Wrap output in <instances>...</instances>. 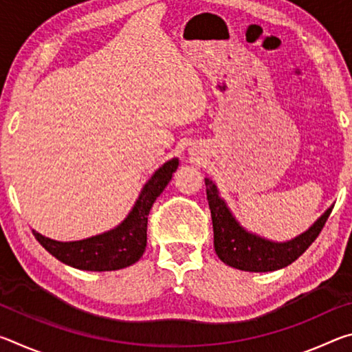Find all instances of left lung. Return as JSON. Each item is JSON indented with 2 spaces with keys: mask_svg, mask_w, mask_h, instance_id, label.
<instances>
[{
  "mask_svg": "<svg viewBox=\"0 0 352 352\" xmlns=\"http://www.w3.org/2000/svg\"><path fill=\"white\" fill-rule=\"evenodd\" d=\"M205 184L212 217L214 250L226 265L243 272H275L290 265L317 239L333 208H327L305 233L290 241L276 242L242 226L220 195L217 184L211 178H205Z\"/></svg>",
  "mask_w": 352,
  "mask_h": 352,
  "instance_id": "left-lung-1",
  "label": "left lung"
}]
</instances>
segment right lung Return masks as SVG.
I'll list each match as a JSON object with an SVG mask.
<instances>
[{
    "label": "right lung",
    "instance_id": "add662e5",
    "mask_svg": "<svg viewBox=\"0 0 352 352\" xmlns=\"http://www.w3.org/2000/svg\"><path fill=\"white\" fill-rule=\"evenodd\" d=\"M178 158L166 162L153 172L136 199L132 210L121 223L105 233L82 241H54L32 230L41 245L63 264L79 270L111 272L135 264L144 253L147 243V216L160 194L177 170Z\"/></svg>",
    "mask_w": 352,
    "mask_h": 352
}]
</instances>
